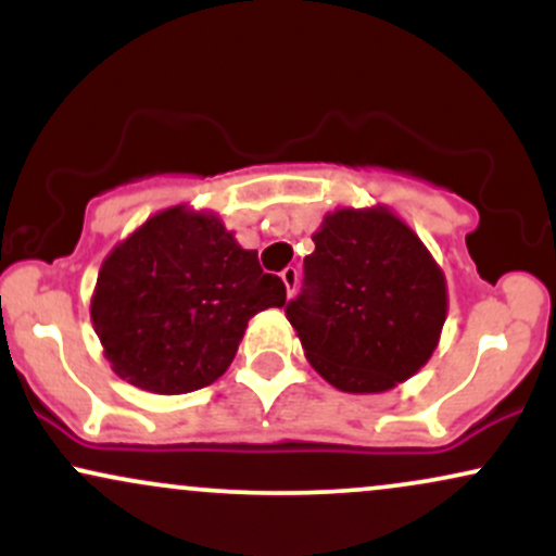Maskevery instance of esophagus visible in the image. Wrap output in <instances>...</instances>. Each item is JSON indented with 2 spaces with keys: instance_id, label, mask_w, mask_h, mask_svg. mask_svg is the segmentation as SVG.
<instances>
[{
  "instance_id": "1",
  "label": "esophagus",
  "mask_w": 556,
  "mask_h": 556,
  "mask_svg": "<svg viewBox=\"0 0 556 556\" xmlns=\"http://www.w3.org/2000/svg\"><path fill=\"white\" fill-rule=\"evenodd\" d=\"M279 277H282V282H285V290H287V295H295V290H298V282H300V274H298V269L295 266H287V269L279 274Z\"/></svg>"
}]
</instances>
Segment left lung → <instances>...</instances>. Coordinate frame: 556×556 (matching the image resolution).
Wrapping results in <instances>:
<instances>
[{
    "instance_id": "left-lung-1",
    "label": "left lung",
    "mask_w": 556,
    "mask_h": 556,
    "mask_svg": "<svg viewBox=\"0 0 556 556\" xmlns=\"http://www.w3.org/2000/svg\"><path fill=\"white\" fill-rule=\"evenodd\" d=\"M303 261V290L285 305L305 358L331 387L376 394L426 366L446 318L437 261L384 206L324 216Z\"/></svg>"
}]
</instances>
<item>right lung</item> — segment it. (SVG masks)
Segmentation results:
<instances>
[{
	"mask_svg": "<svg viewBox=\"0 0 556 556\" xmlns=\"http://www.w3.org/2000/svg\"><path fill=\"white\" fill-rule=\"evenodd\" d=\"M285 300L282 279L264 274L219 216L175 206L104 258L91 321L119 379L185 394L219 379L248 321Z\"/></svg>",
	"mask_w": 556,
	"mask_h": 556,
	"instance_id": "1",
	"label": "right lung"
}]
</instances>
